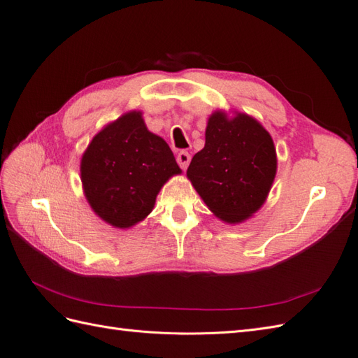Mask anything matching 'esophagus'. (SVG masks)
Instances as JSON below:
<instances>
[{"instance_id":"esophagus-1","label":"esophagus","mask_w":358,"mask_h":358,"mask_svg":"<svg viewBox=\"0 0 358 358\" xmlns=\"http://www.w3.org/2000/svg\"><path fill=\"white\" fill-rule=\"evenodd\" d=\"M189 161H191V155L188 152H185V150H182V152H179V155H178V164L180 166L182 170H187Z\"/></svg>"}]
</instances>
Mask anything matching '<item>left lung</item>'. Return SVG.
<instances>
[{"label":"left lung","mask_w":358,"mask_h":358,"mask_svg":"<svg viewBox=\"0 0 358 358\" xmlns=\"http://www.w3.org/2000/svg\"><path fill=\"white\" fill-rule=\"evenodd\" d=\"M204 148L192 157L187 176L209 210L227 224H241L259 210L278 169L272 136L255 117L213 112Z\"/></svg>","instance_id":"obj_1"}]
</instances>
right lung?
<instances>
[{
    "label": "right lung",
    "instance_id": "right-lung-1",
    "mask_svg": "<svg viewBox=\"0 0 358 358\" xmlns=\"http://www.w3.org/2000/svg\"><path fill=\"white\" fill-rule=\"evenodd\" d=\"M164 138L131 110L96 133L80 159V180L96 216L115 229H131L152 212L164 183L180 175Z\"/></svg>",
    "mask_w": 358,
    "mask_h": 358
}]
</instances>
